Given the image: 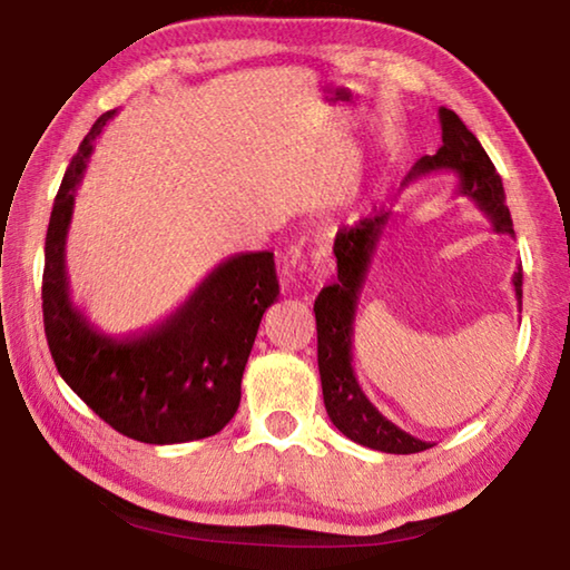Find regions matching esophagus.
<instances>
[{"label": "esophagus", "mask_w": 570, "mask_h": 570, "mask_svg": "<svg viewBox=\"0 0 570 570\" xmlns=\"http://www.w3.org/2000/svg\"><path fill=\"white\" fill-rule=\"evenodd\" d=\"M330 276H332V262H326V258H322V262L314 264V284H322Z\"/></svg>", "instance_id": "34e87169"}]
</instances>
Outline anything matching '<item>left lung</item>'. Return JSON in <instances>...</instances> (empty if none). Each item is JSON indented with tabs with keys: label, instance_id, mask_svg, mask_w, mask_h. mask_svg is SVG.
I'll return each instance as SVG.
<instances>
[{
	"label": "left lung",
	"instance_id": "left-lung-1",
	"mask_svg": "<svg viewBox=\"0 0 570 570\" xmlns=\"http://www.w3.org/2000/svg\"><path fill=\"white\" fill-rule=\"evenodd\" d=\"M438 115L442 125V148L435 156H424L414 163L402 186L432 170H452L458 176L460 196H468L488 216L498 234L513 236V218L505 206L503 180H500L493 160L488 158L480 140L455 112L440 108ZM390 218V210H377L374 216L336 234V282L324 286L314 302L316 354H320L324 407L334 428L364 448L392 452V455H412V452H422L432 445L412 438L410 432L400 430L397 424L384 417L360 387L352 366L356 302H360L362 286ZM513 286L520 306L523 304V268L513 274Z\"/></svg>",
	"mask_w": 570,
	"mask_h": 570
}]
</instances>
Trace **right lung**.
Masks as SVG:
<instances>
[{"label": "right lung", "instance_id": "add662e5", "mask_svg": "<svg viewBox=\"0 0 570 570\" xmlns=\"http://www.w3.org/2000/svg\"><path fill=\"white\" fill-rule=\"evenodd\" d=\"M115 112L95 120L57 190L42 274L47 344L60 377L120 435L148 445L204 440L238 410L258 324L278 296L274 254L230 256L146 332L112 336L98 330L70 296L65 240L95 140Z\"/></svg>", "mask_w": 570, "mask_h": 570}]
</instances>
